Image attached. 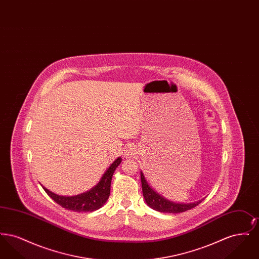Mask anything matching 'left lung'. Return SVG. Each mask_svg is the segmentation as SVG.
Here are the masks:
<instances>
[{"label":"left lung","instance_id":"1","mask_svg":"<svg viewBox=\"0 0 259 259\" xmlns=\"http://www.w3.org/2000/svg\"><path fill=\"white\" fill-rule=\"evenodd\" d=\"M141 181H142V187H143V195H144L147 204L151 209H155L157 211L168 212V213L184 212L188 209L195 208L202 202V200H201V201L191 203V204L174 203V202H171V201L162 197L158 193H156L152 188H150L148 182L145 179V176L143 172H141Z\"/></svg>","mask_w":259,"mask_h":259}]
</instances>
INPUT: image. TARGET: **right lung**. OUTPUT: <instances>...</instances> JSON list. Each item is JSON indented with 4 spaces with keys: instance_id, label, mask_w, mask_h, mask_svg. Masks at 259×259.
I'll use <instances>...</instances> for the list:
<instances>
[{
    "instance_id": "right-lung-1",
    "label": "right lung",
    "mask_w": 259,
    "mask_h": 259,
    "mask_svg": "<svg viewBox=\"0 0 259 259\" xmlns=\"http://www.w3.org/2000/svg\"><path fill=\"white\" fill-rule=\"evenodd\" d=\"M120 163H121V158L118 157L109 167L107 172L104 174L98 185L94 186L92 189H90L85 193H82L79 195L71 196V197L60 196L51 192L45 186H42V188L49 194V196L52 198V200H54L63 208L73 210V211H77V212H81V211L90 212L103 207L104 204L109 199L110 191H111V178L116 167Z\"/></svg>"
}]
</instances>
